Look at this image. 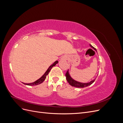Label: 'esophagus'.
Masks as SVG:
<instances>
[{"label":"esophagus","instance_id":"obj_1","mask_svg":"<svg viewBox=\"0 0 123 123\" xmlns=\"http://www.w3.org/2000/svg\"><path fill=\"white\" fill-rule=\"evenodd\" d=\"M62 59H66V56H63V57H62Z\"/></svg>","mask_w":123,"mask_h":123}]
</instances>
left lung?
<instances>
[{"mask_svg": "<svg viewBox=\"0 0 123 123\" xmlns=\"http://www.w3.org/2000/svg\"><path fill=\"white\" fill-rule=\"evenodd\" d=\"M90 46L91 48H92V49H93L94 50H95L96 52H97V51H96L95 48H94L92 45H91V44H90ZM66 77L67 80L68 81V83L71 86H73V87H76V88H84V87H86L87 86H90L93 83L94 81L95 80V79L93 80L90 81V82L86 83L79 82V81H77L74 80V79H72L71 76L70 75L69 70H68V71L67 72V73H66Z\"/></svg>", "mask_w": 123, "mask_h": 123, "instance_id": "8db88e82", "label": "left lung"}]
</instances>
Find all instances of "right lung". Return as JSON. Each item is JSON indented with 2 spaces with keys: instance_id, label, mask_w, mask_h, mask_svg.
I'll return each mask as SVG.
<instances>
[{
  "instance_id": "1",
  "label": "right lung",
  "mask_w": 123,
  "mask_h": 123,
  "mask_svg": "<svg viewBox=\"0 0 123 123\" xmlns=\"http://www.w3.org/2000/svg\"><path fill=\"white\" fill-rule=\"evenodd\" d=\"M58 62L57 61H55L54 62H53L52 64L49 67V68H48L47 69V70L46 71V72L44 73L43 75L40 78H39V79L38 80H36L35 81H34V82H33L32 83H29V84H27V83H24L25 85H28V86H35V85H39L41 83H42L43 81L45 80L46 78L47 77V76L48 75V74H49V73L50 72V70H51L52 68L53 67L55 66L56 65L57 63Z\"/></svg>"
}]
</instances>
